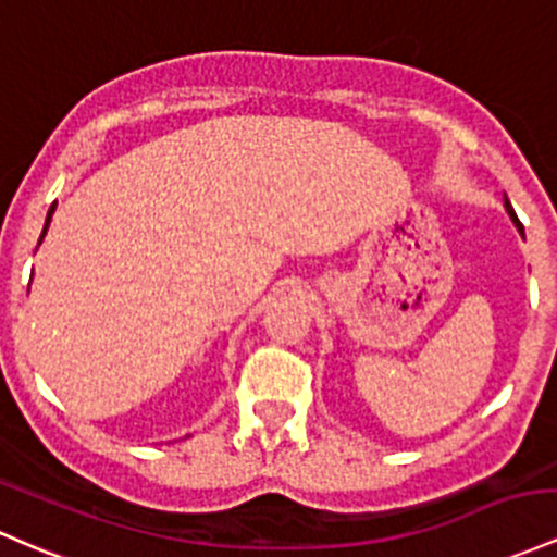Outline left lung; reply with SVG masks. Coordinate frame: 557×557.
<instances>
[{
	"instance_id": "obj_1",
	"label": "left lung",
	"mask_w": 557,
	"mask_h": 557,
	"mask_svg": "<svg viewBox=\"0 0 557 557\" xmlns=\"http://www.w3.org/2000/svg\"><path fill=\"white\" fill-rule=\"evenodd\" d=\"M505 209H507V213H510V219H512V222H516V224H518V230H521V232H523V227H521V222H518V216H516V211H512V206H510V200H507V198H505Z\"/></svg>"
}]
</instances>
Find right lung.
<instances>
[{"label":"right lung","instance_id":"1","mask_svg":"<svg viewBox=\"0 0 557 557\" xmlns=\"http://www.w3.org/2000/svg\"><path fill=\"white\" fill-rule=\"evenodd\" d=\"M52 213H54V203H52V209H50V213H47V222H45V230H41V237L47 235V227H50V222H52ZM41 243V240H39Z\"/></svg>","mask_w":557,"mask_h":557}]
</instances>
